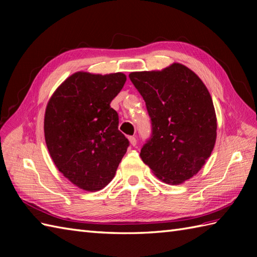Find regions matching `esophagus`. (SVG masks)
<instances>
[{"label": "esophagus", "mask_w": 257, "mask_h": 257, "mask_svg": "<svg viewBox=\"0 0 257 257\" xmlns=\"http://www.w3.org/2000/svg\"><path fill=\"white\" fill-rule=\"evenodd\" d=\"M128 139H129L130 145H132V146L135 147L136 145H137V139H136V137H129Z\"/></svg>", "instance_id": "esophagus-1"}]
</instances>
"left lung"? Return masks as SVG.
I'll list each match as a JSON object with an SVG mask.
<instances>
[{
    "instance_id": "1",
    "label": "left lung",
    "mask_w": 257,
    "mask_h": 257,
    "mask_svg": "<svg viewBox=\"0 0 257 257\" xmlns=\"http://www.w3.org/2000/svg\"><path fill=\"white\" fill-rule=\"evenodd\" d=\"M129 78L146 101L152 135L140 152L158 179L180 184L205 165L216 140V114L209 90L194 72L173 63Z\"/></svg>"
}]
</instances>
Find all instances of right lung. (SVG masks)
Here are the masks:
<instances>
[{
	"mask_svg": "<svg viewBox=\"0 0 257 257\" xmlns=\"http://www.w3.org/2000/svg\"><path fill=\"white\" fill-rule=\"evenodd\" d=\"M127 80L122 73L77 72L48 100L44 135L48 152L63 176L79 189L96 192L113 179L129 146L110 107Z\"/></svg>",
	"mask_w": 257,
	"mask_h": 257,
	"instance_id": "right-lung-1",
	"label": "right lung"
}]
</instances>
